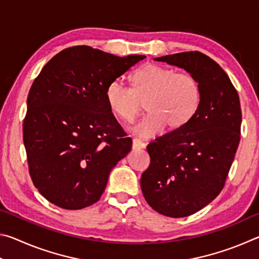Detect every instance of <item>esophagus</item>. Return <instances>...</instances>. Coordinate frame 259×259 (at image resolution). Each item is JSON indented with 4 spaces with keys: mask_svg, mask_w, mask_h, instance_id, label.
<instances>
[{
    "mask_svg": "<svg viewBox=\"0 0 259 259\" xmlns=\"http://www.w3.org/2000/svg\"><path fill=\"white\" fill-rule=\"evenodd\" d=\"M145 147H146V144L143 143L140 139L135 138L133 140V148H134V150H140V148H145Z\"/></svg>",
    "mask_w": 259,
    "mask_h": 259,
    "instance_id": "obj_1",
    "label": "esophagus"
}]
</instances>
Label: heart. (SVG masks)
Listing matches in <instances>:
<instances>
[{"mask_svg": "<svg viewBox=\"0 0 259 259\" xmlns=\"http://www.w3.org/2000/svg\"><path fill=\"white\" fill-rule=\"evenodd\" d=\"M133 88L121 80L112 81L106 88V102L114 115L131 123L146 104L148 112L134 128L142 138L154 137L166 125L181 129L198 113L201 98L200 83L190 74L177 73L161 65L146 63L130 77Z\"/></svg>", "mask_w": 259, "mask_h": 259, "instance_id": "obj_1", "label": "heart"}]
</instances>
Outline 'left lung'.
<instances>
[{"mask_svg":"<svg viewBox=\"0 0 259 259\" xmlns=\"http://www.w3.org/2000/svg\"><path fill=\"white\" fill-rule=\"evenodd\" d=\"M154 60L185 69L198 80L202 94L190 123L147 146L151 164L140 178L144 198L155 211L186 217L209 204L224 187L240 143V99L224 69L202 52Z\"/></svg>","mask_w":259,"mask_h":259,"instance_id":"1","label":"left lung"}]
</instances>
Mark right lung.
I'll return each instance as SVG.
<instances>
[{
    "label": "right lung",
    "mask_w": 259,
    "mask_h": 259,
    "mask_svg": "<svg viewBox=\"0 0 259 259\" xmlns=\"http://www.w3.org/2000/svg\"><path fill=\"white\" fill-rule=\"evenodd\" d=\"M145 56L115 55L87 46L67 48L35 78L27 98L24 145L38 192L58 207L94 204L109 172L131 151L106 102V88Z\"/></svg>",
    "instance_id": "obj_1"
}]
</instances>
